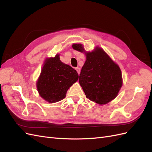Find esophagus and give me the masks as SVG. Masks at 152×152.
Wrapping results in <instances>:
<instances>
[{
	"instance_id": "34e87169",
	"label": "esophagus",
	"mask_w": 152,
	"mask_h": 152,
	"mask_svg": "<svg viewBox=\"0 0 152 152\" xmlns=\"http://www.w3.org/2000/svg\"><path fill=\"white\" fill-rule=\"evenodd\" d=\"M75 70H77V73H79V74L80 72V68L79 67H76V68H75Z\"/></svg>"
}]
</instances>
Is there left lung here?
<instances>
[{
	"instance_id": "1",
	"label": "left lung",
	"mask_w": 152,
	"mask_h": 152,
	"mask_svg": "<svg viewBox=\"0 0 152 152\" xmlns=\"http://www.w3.org/2000/svg\"><path fill=\"white\" fill-rule=\"evenodd\" d=\"M72 48L84 52L86 56L79 80L86 98L99 104H107L115 98L122 86L118 65L100 48L87 53L80 44H73Z\"/></svg>"
}]
</instances>
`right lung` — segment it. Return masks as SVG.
Masks as SVG:
<instances>
[{"label": "right lung", "mask_w": 152, "mask_h": 152, "mask_svg": "<svg viewBox=\"0 0 152 152\" xmlns=\"http://www.w3.org/2000/svg\"><path fill=\"white\" fill-rule=\"evenodd\" d=\"M79 79L77 71L63 63L59 54L45 59L37 82L40 96L48 102L53 103L65 98L66 92Z\"/></svg>", "instance_id": "1"}]
</instances>
